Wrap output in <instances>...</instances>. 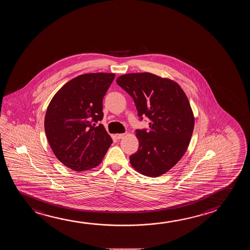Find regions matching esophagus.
<instances>
[{
  "label": "esophagus",
  "mask_w": 250,
  "mask_h": 250,
  "mask_svg": "<svg viewBox=\"0 0 250 250\" xmlns=\"http://www.w3.org/2000/svg\"><path fill=\"white\" fill-rule=\"evenodd\" d=\"M125 133H120V134H116V138L117 139H121V138H123L125 137Z\"/></svg>",
  "instance_id": "obj_1"
}]
</instances>
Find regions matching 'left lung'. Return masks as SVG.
<instances>
[{
    "label": "left lung",
    "instance_id": "1",
    "mask_svg": "<svg viewBox=\"0 0 250 250\" xmlns=\"http://www.w3.org/2000/svg\"><path fill=\"white\" fill-rule=\"evenodd\" d=\"M116 82L133 99L139 120H149L148 130H136L139 147L130 156L131 166L149 177L165 174L181 160L192 137L188 99L174 81L150 73L126 74Z\"/></svg>",
    "mask_w": 250,
    "mask_h": 250
}]
</instances>
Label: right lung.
Instances as JSON below:
<instances>
[{"label": "right lung", "instance_id": "right-lung-1", "mask_svg": "<svg viewBox=\"0 0 250 250\" xmlns=\"http://www.w3.org/2000/svg\"><path fill=\"white\" fill-rule=\"evenodd\" d=\"M115 75L91 73L69 81L55 94L44 118V130L52 151L75 171L102 163L112 139L105 127L102 102Z\"/></svg>", "mask_w": 250, "mask_h": 250}]
</instances>
